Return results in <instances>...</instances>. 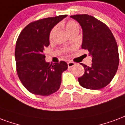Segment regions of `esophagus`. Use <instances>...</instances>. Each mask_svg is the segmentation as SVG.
<instances>
[{
  "mask_svg": "<svg viewBox=\"0 0 125 125\" xmlns=\"http://www.w3.org/2000/svg\"><path fill=\"white\" fill-rule=\"evenodd\" d=\"M67 65H68V67H73L75 65V63L74 62H69L67 63Z\"/></svg>",
  "mask_w": 125,
  "mask_h": 125,
  "instance_id": "obj_1",
  "label": "esophagus"
}]
</instances>
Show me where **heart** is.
Masks as SVG:
<instances>
[{
  "instance_id": "1",
  "label": "heart",
  "mask_w": 125,
  "mask_h": 125,
  "mask_svg": "<svg viewBox=\"0 0 125 125\" xmlns=\"http://www.w3.org/2000/svg\"><path fill=\"white\" fill-rule=\"evenodd\" d=\"M65 28H66L67 32L68 33L69 31H73L74 29H79V25L77 22H75L74 21H69L68 22L66 23V25H65ZM56 31V27H54L53 29H52L51 32H50V37L52 38L53 37V35H54V33Z\"/></svg>"
}]
</instances>
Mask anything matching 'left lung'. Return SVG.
<instances>
[{"instance_id":"8db88e82","label":"left lung","mask_w":125,"mask_h":125,"mask_svg":"<svg viewBox=\"0 0 125 125\" xmlns=\"http://www.w3.org/2000/svg\"><path fill=\"white\" fill-rule=\"evenodd\" d=\"M70 17L81 27V48L92 57L91 66L81 63L84 73L78 78L79 83L87 89L100 90L109 84L117 71L119 58L115 37L106 25L93 16L78 14Z\"/></svg>"}]
</instances>
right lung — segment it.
Returning <instances> with one entry per match:
<instances>
[{
    "label": "right lung",
    "mask_w": 125,
    "mask_h": 125,
    "mask_svg": "<svg viewBox=\"0 0 125 125\" xmlns=\"http://www.w3.org/2000/svg\"><path fill=\"white\" fill-rule=\"evenodd\" d=\"M67 16L61 15L32 22L19 35L15 49L17 73L23 85L32 94L47 96L60 87L62 74L67 69V63L62 61L49 65L43 52L50 44L52 29Z\"/></svg>",
    "instance_id": "obj_1"
}]
</instances>
